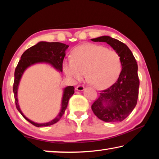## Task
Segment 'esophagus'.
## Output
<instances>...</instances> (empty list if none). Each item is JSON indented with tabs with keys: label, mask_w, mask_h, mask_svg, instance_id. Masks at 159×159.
Returning a JSON list of instances; mask_svg holds the SVG:
<instances>
[{
	"label": "esophagus",
	"mask_w": 159,
	"mask_h": 159,
	"mask_svg": "<svg viewBox=\"0 0 159 159\" xmlns=\"http://www.w3.org/2000/svg\"><path fill=\"white\" fill-rule=\"evenodd\" d=\"M84 86L83 85H79L77 86V87L76 88V90H78V91H83V90H84Z\"/></svg>",
	"instance_id": "esophagus-1"
}]
</instances>
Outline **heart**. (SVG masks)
<instances>
[{"label":"heart","mask_w":159,"mask_h":159,"mask_svg":"<svg viewBox=\"0 0 159 159\" xmlns=\"http://www.w3.org/2000/svg\"><path fill=\"white\" fill-rule=\"evenodd\" d=\"M73 57L65 59L64 72L73 80L87 79L98 89H105L114 84L122 69L121 59L114 50L100 45L88 43L76 47Z\"/></svg>","instance_id":"1"}]
</instances>
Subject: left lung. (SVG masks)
<instances>
[{
	"label": "left lung",
	"mask_w": 159,
	"mask_h": 159,
	"mask_svg": "<svg viewBox=\"0 0 159 159\" xmlns=\"http://www.w3.org/2000/svg\"><path fill=\"white\" fill-rule=\"evenodd\" d=\"M94 42H105L111 45L121 59L122 70L114 84L100 91L92 104L93 111L104 122L123 121L133 111L138 102L139 80L138 64L131 50L123 43L104 36L91 39ZM106 103L107 106H104Z\"/></svg>",
	"instance_id": "obj_1"
}]
</instances>
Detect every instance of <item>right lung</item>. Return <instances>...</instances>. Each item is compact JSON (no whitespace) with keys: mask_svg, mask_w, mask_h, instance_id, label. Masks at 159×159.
<instances>
[{"mask_svg":"<svg viewBox=\"0 0 159 159\" xmlns=\"http://www.w3.org/2000/svg\"><path fill=\"white\" fill-rule=\"evenodd\" d=\"M68 47L69 45L59 42H39L36 45L29 48L22 54L21 60L19 61L17 66L15 69V80L14 83H13V93H14L16 107L26 120H28L29 123L36 127L49 126L55 124L60 120V118L64 114L67 105H68L69 99L74 93V86H68L64 89L62 102H61V109L57 116L50 122L40 124V123H34L28 119L22 114L20 109L17 100V88L20 79L25 70L28 66L39 62L50 63L55 69L62 71V63L64 58L65 57V50Z\"/></svg>","mask_w":159,"mask_h":159,"instance_id":"1","label":"right lung"}]
</instances>
